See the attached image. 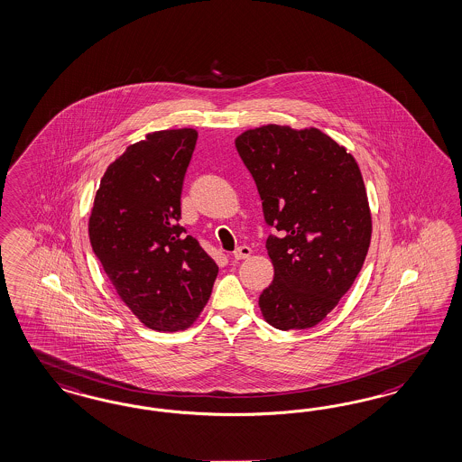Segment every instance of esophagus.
Instances as JSON below:
<instances>
[{
	"mask_svg": "<svg viewBox=\"0 0 462 462\" xmlns=\"http://www.w3.org/2000/svg\"><path fill=\"white\" fill-rule=\"evenodd\" d=\"M251 247L249 245H240V247H237L234 253H232V257L236 259V261H239V259H247L249 255H251Z\"/></svg>",
	"mask_w": 462,
	"mask_h": 462,
	"instance_id": "34e87169",
	"label": "esophagus"
}]
</instances>
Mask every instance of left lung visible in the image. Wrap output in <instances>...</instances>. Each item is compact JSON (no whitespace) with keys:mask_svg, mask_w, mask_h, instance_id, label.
I'll return each mask as SVG.
<instances>
[{"mask_svg":"<svg viewBox=\"0 0 462 462\" xmlns=\"http://www.w3.org/2000/svg\"><path fill=\"white\" fill-rule=\"evenodd\" d=\"M236 146L276 230L266 240L274 278L259 297L263 318L282 331L312 328L350 290L368 253L372 217L358 163L316 127H255Z\"/></svg>","mask_w":462,"mask_h":462,"instance_id":"8db88e82","label":"left lung"}]
</instances>
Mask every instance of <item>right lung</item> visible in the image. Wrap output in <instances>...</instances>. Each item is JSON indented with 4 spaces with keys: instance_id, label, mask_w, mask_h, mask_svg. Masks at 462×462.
<instances>
[{
    "instance_id": "add662e5",
    "label": "right lung",
    "mask_w": 462,
    "mask_h": 462,
    "mask_svg": "<svg viewBox=\"0 0 462 462\" xmlns=\"http://www.w3.org/2000/svg\"><path fill=\"white\" fill-rule=\"evenodd\" d=\"M198 131L165 129L127 146L100 179L90 244L131 312L155 331H182L201 314L218 274L186 236L180 192Z\"/></svg>"
}]
</instances>
